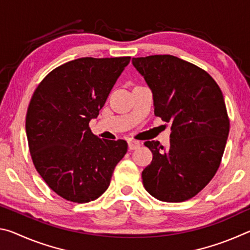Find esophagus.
<instances>
[{"mask_svg": "<svg viewBox=\"0 0 250 250\" xmlns=\"http://www.w3.org/2000/svg\"><path fill=\"white\" fill-rule=\"evenodd\" d=\"M140 146H141V143L139 142V141H135V140H129L128 141V146H129L130 150L138 149V147Z\"/></svg>", "mask_w": 250, "mask_h": 250, "instance_id": "1", "label": "esophagus"}]
</instances>
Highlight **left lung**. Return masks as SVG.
I'll use <instances>...</instances> for the list:
<instances>
[{
    "instance_id": "8db88e82",
    "label": "left lung",
    "mask_w": 250,
    "mask_h": 250,
    "mask_svg": "<svg viewBox=\"0 0 250 250\" xmlns=\"http://www.w3.org/2000/svg\"><path fill=\"white\" fill-rule=\"evenodd\" d=\"M153 94L154 115L171 122L170 146L146 141L153 154L143 186L163 202H184L213 179L225 150L229 119L221 88L200 67L172 55L132 58Z\"/></svg>"
}]
</instances>
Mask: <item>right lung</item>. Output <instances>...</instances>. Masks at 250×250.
<instances>
[{"label": "right lung", "instance_id": "1", "mask_svg": "<svg viewBox=\"0 0 250 250\" xmlns=\"http://www.w3.org/2000/svg\"><path fill=\"white\" fill-rule=\"evenodd\" d=\"M130 59H75L50 71L34 91L25 125L29 152L46 184L67 201L88 203L103 195L126 153L125 140H101L89 121Z\"/></svg>", "mask_w": 250, "mask_h": 250}]
</instances>
